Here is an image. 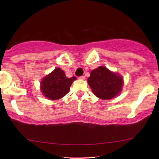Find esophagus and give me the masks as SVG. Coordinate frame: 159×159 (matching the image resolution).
Instances as JSON below:
<instances>
[{"instance_id":"34e87169","label":"esophagus","mask_w":159,"mask_h":159,"mask_svg":"<svg viewBox=\"0 0 159 159\" xmlns=\"http://www.w3.org/2000/svg\"><path fill=\"white\" fill-rule=\"evenodd\" d=\"M79 79L80 80H85V77L84 76H82L79 77Z\"/></svg>"}]
</instances>
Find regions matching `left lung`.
<instances>
[{
    "instance_id": "1",
    "label": "left lung",
    "mask_w": 159,
    "mask_h": 159,
    "mask_svg": "<svg viewBox=\"0 0 159 159\" xmlns=\"http://www.w3.org/2000/svg\"><path fill=\"white\" fill-rule=\"evenodd\" d=\"M88 83L94 95L99 99L107 100L114 98L121 92L123 79L105 66H99L90 72Z\"/></svg>"
}]
</instances>
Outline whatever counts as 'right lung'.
Here are the masks:
<instances>
[{
  "mask_svg": "<svg viewBox=\"0 0 159 159\" xmlns=\"http://www.w3.org/2000/svg\"><path fill=\"white\" fill-rule=\"evenodd\" d=\"M76 78H67L63 70L56 68L41 82V90L45 98L51 100L60 99L69 92L70 87Z\"/></svg>",
  "mask_w": 159,
  "mask_h": 159,
  "instance_id": "obj_1",
  "label": "right lung"
}]
</instances>
